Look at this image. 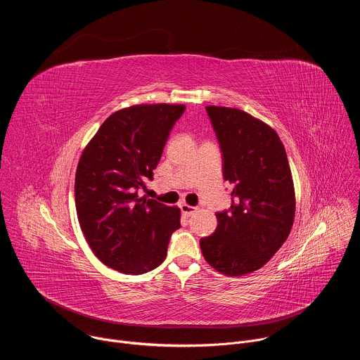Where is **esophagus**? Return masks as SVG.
<instances>
[{
  "instance_id": "1",
  "label": "esophagus",
  "mask_w": 360,
  "mask_h": 360,
  "mask_svg": "<svg viewBox=\"0 0 360 360\" xmlns=\"http://www.w3.org/2000/svg\"><path fill=\"white\" fill-rule=\"evenodd\" d=\"M179 208H181V212H182L185 217H191V215H193V214L196 212V208H195V207H191V205H188V203H181Z\"/></svg>"
}]
</instances>
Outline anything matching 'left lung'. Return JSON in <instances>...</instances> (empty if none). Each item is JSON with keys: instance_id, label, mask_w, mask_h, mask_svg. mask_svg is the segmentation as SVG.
<instances>
[{"instance_id": "1", "label": "left lung", "mask_w": 360, "mask_h": 360, "mask_svg": "<svg viewBox=\"0 0 360 360\" xmlns=\"http://www.w3.org/2000/svg\"><path fill=\"white\" fill-rule=\"evenodd\" d=\"M232 185L228 212L217 214L214 235L199 240L215 271L242 276L261 269L288 239L295 219V186L276 131L250 114L208 105Z\"/></svg>"}]
</instances>
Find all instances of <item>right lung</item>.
<instances>
[{
	"label": "right lung",
	"instance_id": "add662e5",
	"mask_svg": "<svg viewBox=\"0 0 360 360\" xmlns=\"http://www.w3.org/2000/svg\"><path fill=\"white\" fill-rule=\"evenodd\" d=\"M182 104H141L111 114L84 148L75 172L81 231L96 258L111 269L141 275L160 266L178 207L138 195L152 179Z\"/></svg>",
	"mask_w": 360,
	"mask_h": 360
}]
</instances>
